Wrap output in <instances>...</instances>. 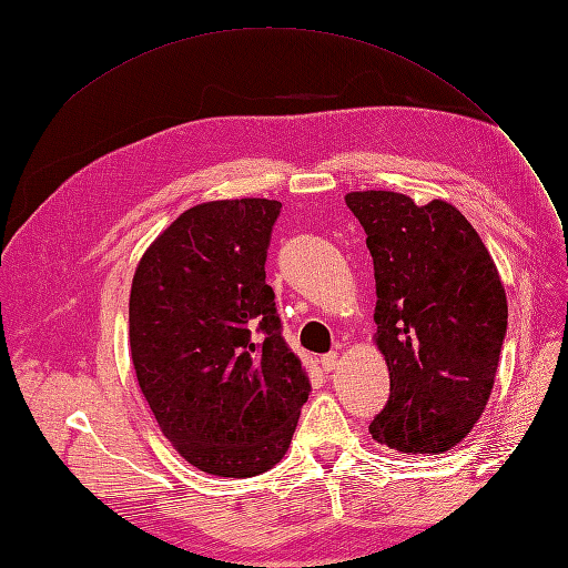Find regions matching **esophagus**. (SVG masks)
Masks as SVG:
<instances>
[{
	"instance_id": "esophagus-1",
	"label": "esophagus",
	"mask_w": 568,
	"mask_h": 568,
	"mask_svg": "<svg viewBox=\"0 0 568 568\" xmlns=\"http://www.w3.org/2000/svg\"><path fill=\"white\" fill-rule=\"evenodd\" d=\"M320 365H322L324 372L336 369V365H338V353H326V355H322V357H320Z\"/></svg>"
}]
</instances>
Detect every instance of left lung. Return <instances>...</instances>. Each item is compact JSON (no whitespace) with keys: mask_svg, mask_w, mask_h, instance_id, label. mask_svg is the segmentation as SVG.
<instances>
[{"mask_svg":"<svg viewBox=\"0 0 568 568\" xmlns=\"http://www.w3.org/2000/svg\"><path fill=\"white\" fill-rule=\"evenodd\" d=\"M376 280V348L390 395L369 424L376 443L438 455L471 434L495 384L507 296L488 248L455 205L398 192H351Z\"/></svg>","mask_w":568,"mask_h":568,"instance_id":"obj_1","label":"left lung"}]
</instances>
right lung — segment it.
Listing matches in <instances>:
<instances>
[{
  "label": "right lung",
  "mask_w": 568,
  "mask_h": 568,
  "mask_svg": "<svg viewBox=\"0 0 568 568\" xmlns=\"http://www.w3.org/2000/svg\"><path fill=\"white\" fill-rule=\"evenodd\" d=\"M282 203H199L134 270L130 353L163 436L196 469L248 478L277 464L311 382L282 336L265 257Z\"/></svg>",
  "instance_id": "1"
}]
</instances>
